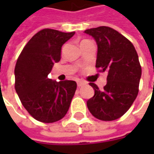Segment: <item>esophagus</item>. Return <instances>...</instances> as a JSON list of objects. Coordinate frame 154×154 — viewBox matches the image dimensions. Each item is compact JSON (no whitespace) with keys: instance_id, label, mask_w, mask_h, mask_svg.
I'll list each match as a JSON object with an SVG mask.
<instances>
[{"instance_id":"esophagus-1","label":"esophagus","mask_w":154,"mask_h":154,"mask_svg":"<svg viewBox=\"0 0 154 154\" xmlns=\"http://www.w3.org/2000/svg\"><path fill=\"white\" fill-rule=\"evenodd\" d=\"M77 87H82V86H83L84 84H85V82H82V81L78 80V81H77Z\"/></svg>"}]
</instances>
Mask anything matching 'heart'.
<instances>
[{
	"instance_id": "b5f03b06",
	"label": "heart",
	"mask_w": 154,
	"mask_h": 154,
	"mask_svg": "<svg viewBox=\"0 0 154 154\" xmlns=\"http://www.w3.org/2000/svg\"><path fill=\"white\" fill-rule=\"evenodd\" d=\"M84 41H87V40H83V41H82V42H84ZM63 49H64V47L63 48Z\"/></svg>"
}]
</instances>
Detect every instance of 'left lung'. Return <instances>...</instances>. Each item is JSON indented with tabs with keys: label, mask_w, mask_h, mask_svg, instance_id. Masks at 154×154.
<instances>
[{
	"label": "left lung",
	"mask_w": 154,
	"mask_h": 154,
	"mask_svg": "<svg viewBox=\"0 0 154 154\" xmlns=\"http://www.w3.org/2000/svg\"><path fill=\"white\" fill-rule=\"evenodd\" d=\"M84 33L97 42L96 67L99 72H108L103 90L95 83H89L95 94L87 100V108L100 120L119 119L130 108L139 93L142 70L138 54L132 43L112 28L100 26Z\"/></svg>",
	"instance_id": "8db88e82"
}]
</instances>
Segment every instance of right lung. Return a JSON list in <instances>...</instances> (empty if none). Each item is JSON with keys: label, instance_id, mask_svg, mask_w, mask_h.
I'll list each match as a JSON object with an SVG mask.
<instances>
[{"label": "right lung", "instance_id": "add662e5", "mask_svg": "<svg viewBox=\"0 0 154 154\" xmlns=\"http://www.w3.org/2000/svg\"><path fill=\"white\" fill-rule=\"evenodd\" d=\"M75 32L44 29L35 34L20 54L15 67V88L26 110L35 119L54 123L66 116L77 83L48 78L54 63L61 59V49Z\"/></svg>", "mask_w": 154, "mask_h": 154}]
</instances>
